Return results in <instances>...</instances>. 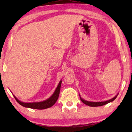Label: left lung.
Returning a JSON list of instances; mask_svg holds the SVG:
<instances>
[{"label":"left lung","instance_id":"8db88e82","mask_svg":"<svg viewBox=\"0 0 132 132\" xmlns=\"http://www.w3.org/2000/svg\"><path fill=\"white\" fill-rule=\"evenodd\" d=\"M117 95H118V94H117V95H115V96L113 97V98L110 99V100H109L105 101V102H89V101H86V100H84V99H82V98H81V97H80V98L81 101H82V102L84 103V104H85L86 105H88L89 106H91V107H97V106H101L105 105V104L109 103H110V102H113V101L117 98Z\"/></svg>","mask_w":132,"mask_h":132}]
</instances>
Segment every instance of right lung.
<instances>
[{
  "label": "right lung",
  "mask_w": 132,
  "mask_h": 132,
  "mask_svg": "<svg viewBox=\"0 0 132 132\" xmlns=\"http://www.w3.org/2000/svg\"><path fill=\"white\" fill-rule=\"evenodd\" d=\"M61 83H62V80L59 82L58 85H57L56 89H55L54 93L52 94V95L50 98H48L47 100L43 101V102H33V103H24L18 100V99L15 97V100L19 103L23 107L25 108H32V109H45L47 108L52 107V106L54 105V104L56 102L59 97V93H60V89L61 86Z\"/></svg>",
  "instance_id": "obj_1"
}]
</instances>
